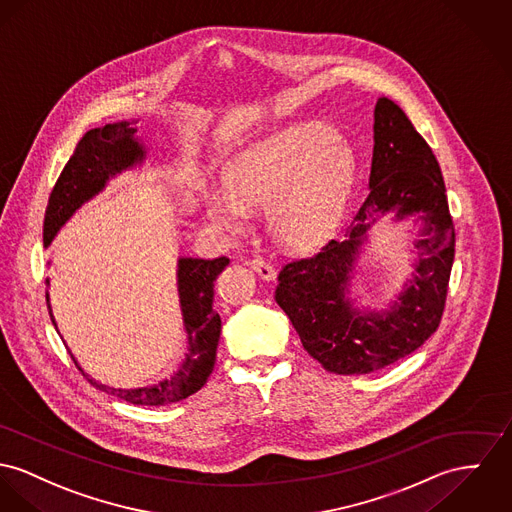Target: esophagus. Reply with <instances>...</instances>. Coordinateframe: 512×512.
<instances>
[{"mask_svg":"<svg viewBox=\"0 0 512 512\" xmlns=\"http://www.w3.org/2000/svg\"><path fill=\"white\" fill-rule=\"evenodd\" d=\"M251 267H253V271L257 273V275L261 276V278H265V280H275L276 271L267 263V261H263V259H253L251 261Z\"/></svg>","mask_w":512,"mask_h":512,"instance_id":"1","label":"esophagus"}]
</instances>
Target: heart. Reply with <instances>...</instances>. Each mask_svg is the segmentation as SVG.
<instances>
[{
  "mask_svg": "<svg viewBox=\"0 0 512 512\" xmlns=\"http://www.w3.org/2000/svg\"><path fill=\"white\" fill-rule=\"evenodd\" d=\"M356 181L351 144L329 126L294 124L263 138L230 161L224 183L208 187V222L243 232L251 210L267 208L269 230L284 247L306 251L333 236Z\"/></svg>",
  "mask_w": 512,
  "mask_h": 512,
  "instance_id": "b5f03b06",
  "label": "heart"
}]
</instances>
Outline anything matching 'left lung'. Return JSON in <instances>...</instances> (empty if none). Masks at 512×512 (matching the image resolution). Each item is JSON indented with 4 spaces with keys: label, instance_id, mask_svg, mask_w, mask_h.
<instances>
[{
    "label": "left lung",
    "instance_id": "obj_1",
    "mask_svg": "<svg viewBox=\"0 0 512 512\" xmlns=\"http://www.w3.org/2000/svg\"><path fill=\"white\" fill-rule=\"evenodd\" d=\"M384 215L418 228L414 271L388 309H358L350 298L355 267ZM452 263L454 224L438 161L405 113L380 97L368 197L341 241L331 239L314 257L280 271L276 304L327 372L370 374L417 351L436 331Z\"/></svg>",
    "mask_w": 512,
    "mask_h": 512
}]
</instances>
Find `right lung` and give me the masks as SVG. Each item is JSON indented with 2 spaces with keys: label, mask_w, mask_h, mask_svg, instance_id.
<instances>
[{
  "label": "right lung",
  "mask_w": 512,
  "mask_h": 512,
  "mask_svg": "<svg viewBox=\"0 0 512 512\" xmlns=\"http://www.w3.org/2000/svg\"><path fill=\"white\" fill-rule=\"evenodd\" d=\"M136 122H138L136 118L111 122L85 132V136L79 140L74 156L66 163L64 171L60 173L52 189V195L48 198V206L44 214V232H42V241L46 249L50 247L56 234L62 230V226L85 202L103 193L111 179L122 175L124 171L142 167L146 163L150 150L144 144V140L136 134L138 132ZM228 263H230L228 257H218V259L179 257L177 259V296H179V310L183 317V329L187 335V353L171 376L161 378L152 386L113 388L93 380L79 366L78 358L74 353L68 349L81 374L97 390L115 395L118 399L128 401L132 405L159 407V405L181 401L198 392L206 384L216 362L222 319L212 310L214 282L228 267ZM46 265L50 267V261ZM48 288H50V278H46V304H48L50 319L58 331V323L52 314Z\"/></svg>",
  "instance_id": "right-lung-1"
}]
</instances>
